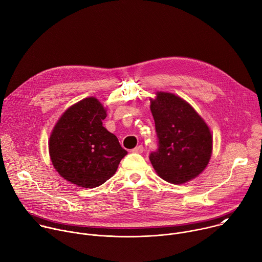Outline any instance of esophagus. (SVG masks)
Returning <instances> with one entry per match:
<instances>
[{"mask_svg":"<svg viewBox=\"0 0 262 262\" xmlns=\"http://www.w3.org/2000/svg\"><path fill=\"white\" fill-rule=\"evenodd\" d=\"M132 151L135 152V154H142V152L144 151V147H143L142 145H139V146H137L136 148H134Z\"/></svg>","mask_w":262,"mask_h":262,"instance_id":"1","label":"esophagus"}]
</instances>
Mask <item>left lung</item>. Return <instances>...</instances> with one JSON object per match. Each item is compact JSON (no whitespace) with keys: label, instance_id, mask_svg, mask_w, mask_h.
<instances>
[{"label":"left lung","instance_id":"left-lung-1","mask_svg":"<svg viewBox=\"0 0 262 262\" xmlns=\"http://www.w3.org/2000/svg\"><path fill=\"white\" fill-rule=\"evenodd\" d=\"M150 110L159 148L149 156L161 178L181 184L197 177L208 165L212 138L204 120L182 98L158 92Z\"/></svg>","mask_w":262,"mask_h":262}]
</instances>
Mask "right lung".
Returning <instances> with one entry per match:
<instances>
[{
	"label": "right lung",
	"instance_id": "add662e5",
	"mask_svg": "<svg viewBox=\"0 0 262 262\" xmlns=\"http://www.w3.org/2000/svg\"><path fill=\"white\" fill-rule=\"evenodd\" d=\"M103 105L87 97L68 107L50 138L53 166L71 183L96 188L113 176L127 155L117 137L102 126Z\"/></svg>",
	"mask_w": 262,
	"mask_h": 262
}]
</instances>
